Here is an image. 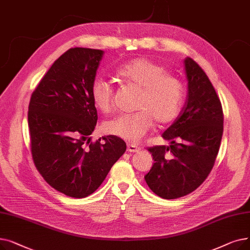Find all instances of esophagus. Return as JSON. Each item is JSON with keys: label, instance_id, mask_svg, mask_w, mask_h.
Masks as SVG:
<instances>
[{"label": "esophagus", "instance_id": "esophagus-1", "mask_svg": "<svg viewBox=\"0 0 250 250\" xmlns=\"http://www.w3.org/2000/svg\"><path fill=\"white\" fill-rule=\"evenodd\" d=\"M139 150H140V148L138 146L134 145V144H127V151L128 152L135 153V152H138Z\"/></svg>", "mask_w": 250, "mask_h": 250}]
</instances>
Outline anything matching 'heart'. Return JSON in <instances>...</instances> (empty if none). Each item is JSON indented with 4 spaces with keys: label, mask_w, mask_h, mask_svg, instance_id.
<instances>
[{
    "label": "heart",
    "mask_w": 250,
    "mask_h": 250,
    "mask_svg": "<svg viewBox=\"0 0 250 250\" xmlns=\"http://www.w3.org/2000/svg\"><path fill=\"white\" fill-rule=\"evenodd\" d=\"M116 77L124 83L141 88V92L134 105L137 111L105 123L104 130L107 134L136 143L147 134L154 121L163 125L179 115L185 101V85L178 77L169 74L165 65L146 58H137L121 64ZM90 96L102 113L109 114L114 110L113 88L105 79H95Z\"/></svg>",
    "instance_id": "1"
}]
</instances>
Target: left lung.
Masks as SVG:
<instances>
[{"label": "left lung", "mask_w": 250, "mask_h": 250, "mask_svg": "<svg viewBox=\"0 0 250 250\" xmlns=\"http://www.w3.org/2000/svg\"><path fill=\"white\" fill-rule=\"evenodd\" d=\"M188 93L177 120L163 133L169 146L147 150L153 166L145 180L165 200L178 199L198 188L214 167L223 135L221 101L204 70L192 59L185 60Z\"/></svg>", "instance_id": "left-lung-1"}]
</instances>
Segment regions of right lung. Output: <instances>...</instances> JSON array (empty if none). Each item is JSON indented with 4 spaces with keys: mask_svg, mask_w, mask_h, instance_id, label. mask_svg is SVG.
<instances>
[{
    "mask_svg": "<svg viewBox=\"0 0 250 250\" xmlns=\"http://www.w3.org/2000/svg\"><path fill=\"white\" fill-rule=\"evenodd\" d=\"M100 49L70 48L43 76L28 106L32 159L38 172L58 191L82 199L93 193L121 158L126 145L107 136L89 137L98 120L90 96Z\"/></svg>",
    "mask_w": 250,
    "mask_h": 250,
    "instance_id": "1",
    "label": "right lung"
}]
</instances>
